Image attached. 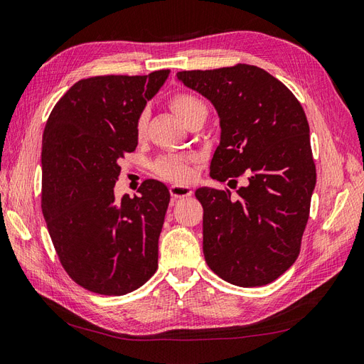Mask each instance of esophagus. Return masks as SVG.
Wrapping results in <instances>:
<instances>
[{
  "instance_id": "1",
  "label": "esophagus",
  "mask_w": 364,
  "mask_h": 364,
  "mask_svg": "<svg viewBox=\"0 0 364 364\" xmlns=\"http://www.w3.org/2000/svg\"><path fill=\"white\" fill-rule=\"evenodd\" d=\"M171 195L173 200H178V198H186V197H191L192 195V189L189 186H178V184H173L169 188Z\"/></svg>"
}]
</instances>
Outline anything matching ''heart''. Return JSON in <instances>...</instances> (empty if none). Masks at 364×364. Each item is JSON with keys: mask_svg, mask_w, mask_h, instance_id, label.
<instances>
[{"mask_svg": "<svg viewBox=\"0 0 364 364\" xmlns=\"http://www.w3.org/2000/svg\"><path fill=\"white\" fill-rule=\"evenodd\" d=\"M171 109L178 115L184 124L188 126L191 121L200 117H206L208 109L204 102L189 92H176L169 98ZM147 112H141L135 121V134L138 138H143L147 129ZM154 171L161 178L171 181H186L191 178V158L181 155H169L158 160L154 164Z\"/></svg>", "mask_w": 364, "mask_h": 364, "instance_id": "heart-1", "label": "heart"}]
</instances>
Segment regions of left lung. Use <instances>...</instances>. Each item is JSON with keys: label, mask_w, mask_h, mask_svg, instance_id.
<instances>
[{"label": "left lung", "mask_w": 364, "mask_h": 364, "mask_svg": "<svg viewBox=\"0 0 364 364\" xmlns=\"http://www.w3.org/2000/svg\"><path fill=\"white\" fill-rule=\"evenodd\" d=\"M176 77L215 106L220 146L210 176L226 189L201 188L203 252L225 282L272 283L300 255L316 171L309 124L300 101L264 69L235 64L183 70ZM243 176L245 186L238 188Z\"/></svg>", "instance_id": "obj_1"}]
</instances>
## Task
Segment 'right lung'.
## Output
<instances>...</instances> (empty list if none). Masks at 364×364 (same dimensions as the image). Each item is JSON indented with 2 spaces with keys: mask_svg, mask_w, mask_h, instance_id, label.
<instances>
[{
  "mask_svg": "<svg viewBox=\"0 0 364 364\" xmlns=\"http://www.w3.org/2000/svg\"><path fill=\"white\" fill-rule=\"evenodd\" d=\"M169 69L80 80L52 109L43 134L41 209L60 263L90 292L124 295L158 267V238L171 201L146 180L139 197L115 200L119 160L138 144L135 121Z\"/></svg>",
  "mask_w": 364,
  "mask_h": 364,
  "instance_id": "add662e5",
  "label": "right lung"
}]
</instances>
